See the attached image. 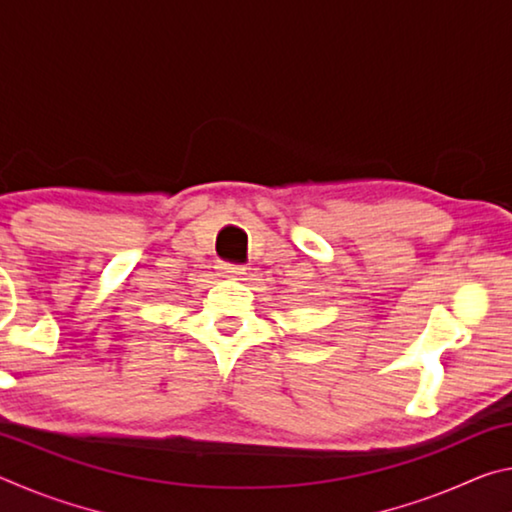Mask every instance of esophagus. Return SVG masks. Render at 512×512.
<instances>
[{
    "label": "esophagus",
    "mask_w": 512,
    "mask_h": 512,
    "mask_svg": "<svg viewBox=\"0 0 512 512\" xmlns=\"http://www.w3.org/2000/svg\"><path fill=\"white\" fill-rule=\"evenodd\" d=\"M219 268L225 277H237V275H244V271H246L244 266H237V264H221Z\"/></svg>",
    "instance_id": "esophagus-1"
}]
</instances>
